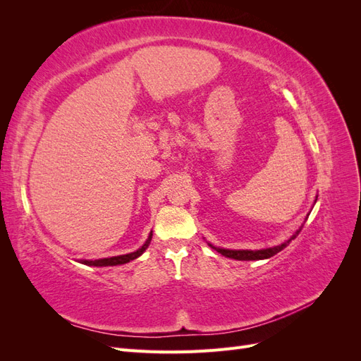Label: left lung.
<instances>
[{"instance_id": "1", "label": "left lung", "mask_w": 361, "mask_h": 361, "mask_svg": "<svg viewBox=\"0 0 361 361\" xmlns=\"http://www.w3.org/2000/svg\"><path fill=\"white\" fill-rule=\"evenodd\" d=\"M316 200H318V195H316L314 203H316ZM307 216H309V214H307ZM307 216H305V220H307ZM305 220H304V221H305ZM302 226H304V224H301V227L298 228V231L295 232L289 239H286L285 243H281V244L274 245V247H269V248H262V250H228V248L215 247V245H212V244H209V243H207V245H209V247L214 248V250H216L220 255H223V256H226V257L235 259V260H262V259H269V257H272L274 255H277L279 251H281L283 248H286V247L289 245V243L292 241V239H295V238L298 236V233L301 232Z\"/></svg>"}]
</instances>
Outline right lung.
<instances>
[{
	"instance_id": "obj_1",
	"label": "right lung",
	"mask_w": 361,
	"mask_h": 361,
	"mask_svg": "<svg viewBox=\"0 0 361 361\" xmlns=\"http://www.w3.org/2000/svg\"><path fill=\"white\" fill-rule=\"evenodd\" d=\"M152 235L154 233H149V238L146 239V243L141 245L138 250L133 251V253H128V255H120V256H113V257H104V259H94V260H87V259H80L78 262L82 265L87 267H116V265H123L128 264V262L134 260L137 257H140L141 255L145 253L146 248L149 247L150 241H152Z\"/></svg>"
}]
</instances>
